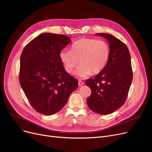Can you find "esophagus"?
<instances>
[{
  "label": "esophagus",
  "instance_id": "obj_1",
  "mask_svg": "<svg viewBox=\"0 0 152 152\" xmlns=\"http://www.w3.org/2000/svg\"><path fill=\"white\" fill-rule=\"evenodd\" d=\"M78 83H79V86H83L84 84V83L82 81H81V80H79V82H78Z\"/></svg>",
  "mask_w": 152,
  "mask_h": 152
}]
</instances>
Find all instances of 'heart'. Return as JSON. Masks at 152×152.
Returning <instances> with one entry per match:
<instances>
[{
  "label": "heart",
  "mask_w": 152,
  "mask_h": 152,
  "mask_svg": "<svg viewBox=\"0 0 152 152\" xmlns=\"http://www.w3.org/2000/svg\"><path fill=\"white\" fill-rule=\"evenodd\" d=\"M110 56V48L104 40L92 38H82L73 42L70 50L63 49L59 58L68 73H72L80 64L76 74L84 79L91 74L102 72L107 66Z\"/></svg>",
  "instance_id": "obj_1"
}]
</instances>
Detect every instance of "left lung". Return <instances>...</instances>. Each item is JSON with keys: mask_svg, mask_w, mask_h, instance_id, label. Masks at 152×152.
I'll list each match as a JSON object with an SVG mask.
<instances>
[{"mask_svg": "<svg viewBox=\"0 0 152 152\" xmlns=\"http://www.w3.org/2000/svg\"><path fill=\"white\" fill-rule=\"evenodd\" d=\"M108 40L110 56L107 66L86 84L91 94L87 99L89 108L101 115L112 113L125 103L132 80L131 55L126 45L108 34H96Z\"/></svg>", "mask_w": 152, "mask_h": 152, "instance_id": "obj_1", "label": "left lung"}]
</instances>
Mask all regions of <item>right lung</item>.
<instances>
[{
  "mask_svg": "<svg viewBox=\"0 0 152 152\" xmlns=\"http://www.w3.org/2000/svg\"><path fill=\"white\" fill-rule=\"evenodd\" d=\"M71 42L65 35L44 33L27 44L20 58V83L37 112L51 115L59 112L78 87L65 71L59 53Z\"/></svg>",
  "mask_w": 152,
  "mask_h": 152,
  "instance_id": "add662e5",
  "label": "right lung"
}]
</instances>
